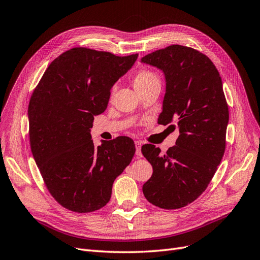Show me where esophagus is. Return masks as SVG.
<instances>
[{
	"instance_id": "esophagus-1",
	"label": "esophagus",
	"mask_w": 260,
	"mask_h": 260,
	"mask_svg": "<svg viewBox=\"0 0 260 260\" xmlns=\"http://www.w3.org/2000/svg\"><path fill=\"white\" fill-rule=\"evenodd\" d=\"M135 146H136V155L138 157L142 156V153H141V146H142V142L140 140L135 141Z\"/></svg>"
}]
</instances>
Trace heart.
<instances>
[{"label": "heart", "mask_w": 260, "mask_h": 260, "mask_svg": "<svg viewBox=\"0 0 260 260\" xmlns=\"http://www.w3.org/2000/svg\"><path fill=\"white\" fill-rule=\"evenodd\" d=\"M154 83H159L158 76L149 70L139 71L136 76L134 77V86H135L136 91L145 89L147 86Z\"/></svg>", "instance_id": "b5f03b06"}]
</instances>
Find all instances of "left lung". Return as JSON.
Listing matches in <instances>:
<instances>
[{
    "instance_id": "8db88e82",
    "label": "left lung",
    "mask_w": 260,
    "mask_h": 260,
    "mask_svg": "<svg viewBox=\"0 0 260 260\" xmlns=\"http://www.w3.org/2000/svg\"><path fill=\"white\" fill-rule=\"evenodd\" d=\"M142 63L165 75L166 92L158 124L177 123L180 135L166 154L153 145L141 152L153 168L142 186L149 203L179 209L204 193L224 155L229 112L222 78L207 55L172 45L147 54Z\"/></svg>"
}]
</instances>
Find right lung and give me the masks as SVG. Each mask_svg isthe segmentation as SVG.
<instances>
[{"mask_svg":"<svg viewBox=\"0 0 260 260\" xmlns=\"http://www.w3.org/2000/svg\"><path fill=\"white\" fill-rule=\"evenodd\" d=\"M137 57L73 48L48 66L31 96L32 154L47 188L66 209L86 213L107 205L115 178L135 154V143L125 136L95 147L90 128Z\"/></svg>","mask_w":260,"mask_h":260,"instance_id":"add662e5","label":"right lung"}]
</instances>
